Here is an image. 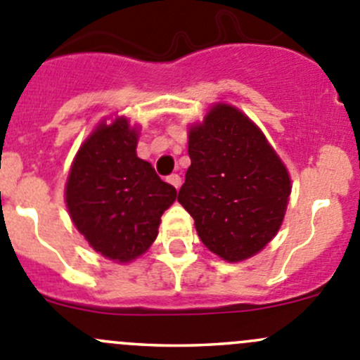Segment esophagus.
<instances>
[{
  "mask_svg": "<svg viewBox=\"0 0 360 360\" xmlns=\"http://www.w3.org/2000/svg\"><path fill=\"white\" fill-rule=\"evenodd\" d=\"M167 181H169V183L172 184L176 190L181 186V176H179V174H170V176L167 177Z\"/></svg>",
  "mask_w": 360,
  "mask_h": 360,
  "instance_id": "34e87169",
  "label": "esophagus"
}]
</instances>
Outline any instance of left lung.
I'll use <instances>...</instances> for the list:
<instances>
[{"instance_id": "left-lung-1", "label": "left lung", "mask_w": 360, "mask_h": 360, "mask_svg": "<svg viewBox=\"0 0 360 360\" xmlns=\"http://www.w3.org/2000/svg\"><path fill=\"white\" fill-rule=\"evenodd\" d=\"M191 165L177 202L205 244L230 263L259 252L277 235L291 195L282 160L252 122L216 104L190 129Z\"/></svg>"}]
</instances>
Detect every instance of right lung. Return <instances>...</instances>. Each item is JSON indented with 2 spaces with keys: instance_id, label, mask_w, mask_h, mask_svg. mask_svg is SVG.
<instances>
[{
  "instance_id": "obj_1",
  "label": "right lung",
  "mask_w": 360,
  "mask_h": 360,
  "mask_svg": "<svg viewBox=\"0 0 360 360\" xmlns=\"http://www.w3.org/2000/svg\"><path fill=\"white\" fill-rule=\"evenodd\" d=\"M136 148L137 130L127 118L101 123L76 153L66 183L75 226L96 252L120 263L150 249L163 210L177 197Z\"/></svg>"
}]
</instances>
